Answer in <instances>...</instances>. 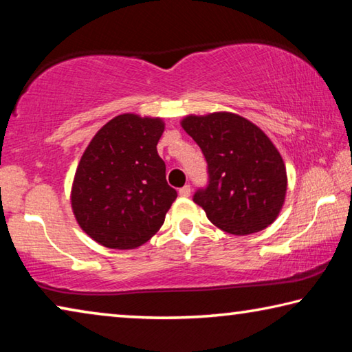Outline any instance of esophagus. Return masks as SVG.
Masks as SVG:
<instances>
[{"label": "esophagus", "mask_w": 352, "mask_h": 352, "mask_svg": "<svg viewBox=\"0 0 352 352\" xmlns=\"http://www.w3.org/2000/svg\"><path fill=\"white\" fill-rule=\"evenodd\" d=\"M178 194H180L182 197H189V195H190V186H189V184H186V186H183V188L178 189Z\"/></svg>", "instance_id": "obj_1"}]
</instances>
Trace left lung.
<instances>
[{
  "label": "left lung",
  "instance_id": "1",
  "mask_svg": "<svg viewBox=\"0 0 352 352\" xmlns=\"http://www.w3.org/2000/svg\"><path fill=\"white\" fill-rule=\"evenodd\" d=\"M180 124L206 158L210 184L194 201L211 223L247 236L275 222L285 201L287 172L269 136L230 111L188 115Z\"/></svg>",
  "mask_w": 352,
  "mask_h": 352
}]
</instances>
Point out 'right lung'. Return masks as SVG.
<instances>
[{
    "label": "right lung",
    "mask_w": 352,
    "mask_h": 352,
    "mask_svg": "<svg viewBox=\"0 0 352 352\" xmlns=\"http://www.w3.org/2000/svg\"><path fill=\"white\" fill-rule=\"evenodd\" d=\"M162 118L118 115L98 130L77 166L71 208L80 228L100 245L130 250L162 228L177 190L157 152Z\"/></svg>",
    "instance_id": "add662e5"
}]
</instances>
